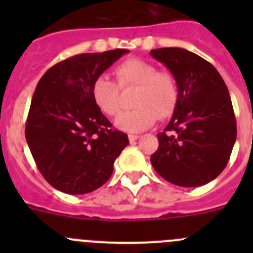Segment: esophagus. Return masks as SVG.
I'll list each match as a JSON object with an SVG mask.
<instances>
[{"mask_svg": "<svg viewBox=\"0 0 253 253\" xmlns=\"http://www.w3.org/2000/svg\"><path fill=\"white\" fill-rule=\"evenodd\" d=\"M138 138H139L138 134H128L129 142H134V141H137V139H138Z\"/></svg>", "mask_w": 253, "mask_h": 253, "instance_id": "1", "label": "esophagus"}]
</instances>
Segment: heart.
<instances>
[{
    "instance_id": "obj_1",
    "label": "heart",
    "mask_w": 253,
    "mask_h": 253,
    "mask_svg": "<svg viewBox=\"0 0 253 253\" xmlns=\"http://www.w3.org/2000/svg\"><path fill=\"white\" fill-rule=\"evenodd\" d=\"M117 85L106 76L95 78L91 84V99L96 108L108 116L121 110L120 88H136L132 111L124 112L115 121L117 128L138 133L152 127L155 121L170 116L178 99V85L174 76L142 58H127L114 71Z\"/></svg>"
}]
</instances>
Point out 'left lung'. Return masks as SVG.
I'll list each match as a JSON object with an SVG mask.
<instances>
[{
  "label": "left lung",
  "mask_w": 253,
  "mask_h": 253,
  "mask_svg": "<svg viewBox=\"0 0 253 253\" xmlns=\"http://www.w3.org/2000/svg\"><path fill=\"white\" fill-rule=\"evenodd\" d=\"M150 55L169 68L178 85L174 114L150 157L153 168L174 185H206L225 169L236 139L225 82L213 65L185 48H155Z\"/></svg>",
  "instance_id": "left-lung-1"
}]
</instances>
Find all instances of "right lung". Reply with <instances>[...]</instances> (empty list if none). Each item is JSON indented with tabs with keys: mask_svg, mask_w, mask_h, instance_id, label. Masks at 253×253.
<instances>
[{
	"mask_svg": "<svg viewBox=\"0 0 253 253\" xmlns=\"http://www.w3.org/2000/svg\"><path fill=\"white\" fill-rule=\"evenodd\" d=\"M127 52L76 55L47 70L35 88L25 138L39 171L61 192L84 195L103 186L128 144L127 134L111 128L90 93L95 78Z\"/></svg>",
	"mask_w": 253,
	"mask_h": 253,
	"instance_id": "1",
	"label": "right lung"
}]
</instances>
